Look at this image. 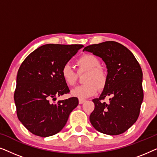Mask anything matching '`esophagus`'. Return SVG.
<instances>
[{
	"label": "esophagus",
	"mask_w": 157,
	"mask_h": 157,
	"mask_svg": "<svg viewBox=\"0 0 157 157\" xmlns=\"http://www.w3.org/2000/svg\"><path fill=\"white\" fill-rule=\"evenodd\" d=\"M86 101V100H84V99H79L78 100V103H79V104H83V103H84Z\"/></svg>",
	"instance_id": "1"
}]
</instances>
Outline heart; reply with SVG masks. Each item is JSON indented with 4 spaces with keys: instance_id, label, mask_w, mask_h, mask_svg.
Here are the masks:
<instances>
[{
    "instance_id": "obj_1",
    "label": "heart",
    "mask_w": 157,
    "mask_h": 157,
    "mask_svg": "<svg viewBox=\"0 0 157 157\" xmlns=\"http://www.w3.org/2000/svg\"><path fill=\"white\" fill-rule=\"evenodd\" d=\"M77 65L80 70L86 71L88 74L84 78L85 83L71 90L73 96L78 98H86L94 95L97 91L98 87L103 89L105 86L107 81L106 73L100 66V60L96 56L92 54L82 56L77 61ZM61 75L64 82L68 86L74 85L76 73L69 63H66L62 66Z\"/></svg>"
}]
</instances>
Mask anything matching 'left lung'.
<instances>
[{"label": "left lung", "mask_w": 157, "mask_h": 157, "mask_svg": "<svg viewBox=\"0 0 157 157\" xmlns=\"http://www.w3.org/2000/svg\"><path fill=\"white\" fill-rule=\"evenodd\" d=\"M84 51L101 58L108 72L101 94L93 99L95 108L90 122L103 134H121L136 121L140 112L144 98L141 66L126 47L115 41L90 45ZM107 95L112 97L109 103L102 101Z\"/></svg>", "instance_id": "left-lung-1"}]
</instances>
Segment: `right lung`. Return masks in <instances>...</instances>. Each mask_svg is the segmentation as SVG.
<instances>
[{
    "instance_id": "add662e5",
    "label": "right lung",
    "mask_w": 157,
    "mask_h": 157,
    "mask_svg": "<svg viewBox=\"0 0 157 157\" xmlns=\"http://www.w3.org/2000/svg\"><path fill=\"white\" fill-rule=\"evenodd\" d=\"M83 47L46 44L30 53L21 63L14 101L19 121L32 134L47 137L59 133L78 106L76 97L53 101L57 96L69 93L61 69Z\"/></svg>"
}]
</instances>
